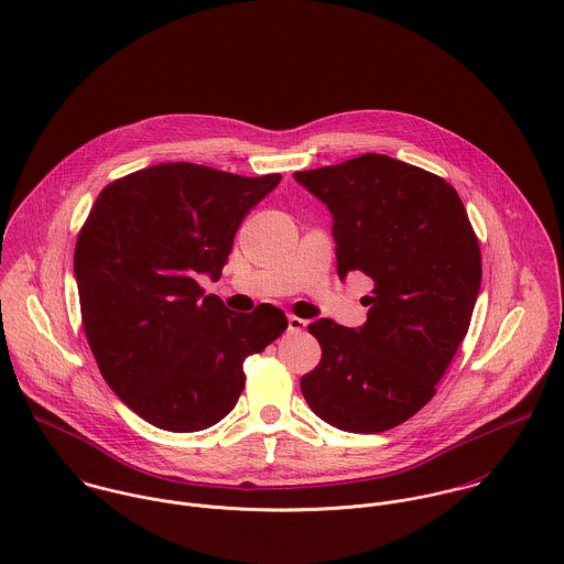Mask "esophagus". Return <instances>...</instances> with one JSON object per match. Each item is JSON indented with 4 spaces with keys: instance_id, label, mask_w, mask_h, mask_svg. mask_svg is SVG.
<instances>
[{
    "instance_id": "esophagus-1",
    "label": "esophagus",
    "mask_w": 564,
    "mask_h": 564,
    "mask_svg": "<svg viewBox=\"0 0 564 564\" xmlns=\"http://www.w3.org/2000/svg\"><path fill=\"white\" fill-rule=\"evenodd\" d=\"M305 327H307V321H303V318H299V316H294V314L288 316V329H290L292 334H299V332H303Z\"/></svg>"
}]
</instances>
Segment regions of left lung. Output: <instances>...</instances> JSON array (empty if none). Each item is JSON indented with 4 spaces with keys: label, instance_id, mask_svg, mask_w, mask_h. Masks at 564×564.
<instances>
[{
    "label": "left lung",
    "instance_id": "1",
    "mask_svg": "<svg viewBox=\"0 0 564 564\" xmlns=\"http://www.w3.org/2000/svg\"><path fill=\"white\" fill-rule=\"evenodd\" d=\"M334 217L338 276L373 281L367 321L310 323L321 362L301 379L310 410L343 432H388L434 394L480 290L478 237L454 187L388 154L294 172Z\"/></svg>",
    "mask_w": 564,
    "mask_h": 564
}]
</instances>
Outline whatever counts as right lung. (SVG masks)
Wrapping results in <instances>:
<instances>
[{
    "label": "right lung",
    "instance_id": "1",
    "mask_svg": "<svg viewBox=\"0 0 564 564\" xmlns=\"http://www.w3.org/2000/svg\"><path fill=\"white\" fill-rule=\"evenodd\" d=\"M281 174L159 163L99 193L75 246L82 325L110 390L167 432L213 427L237 405L243 360L279 338V307L230 312L204 296L246 215Z\"/></svg>",
    "mask_w": 564,
    "mask_h": 564
}]
</instances>
